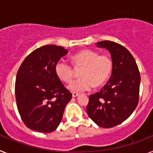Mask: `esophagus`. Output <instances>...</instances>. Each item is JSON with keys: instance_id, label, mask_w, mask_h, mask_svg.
<instances>
[{"instance_id": "obj_1", "label": "esophagus", "mask_w": 153, "mask_h": 153, "mask_svg": "<svg viewBox=\"0 0 153 153\" xmlns=\"http://www.w3.org/2000/svg\"><path fill=\"white\" fill-rule=\"evenodd\" d=\"M72 96H73V97H78V96H79V94L78 93H73Z\"/></svg>"}]
</instances>
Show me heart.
Returning a JSON list of instances; mask_svg holds the SVG:
<instances>
[{
  "instance_id": "1",
  "label": "heart",
  "mask_w": 153,
  "mask_h": 153,
  "mask_svg": "<svg viewBox=\"0 0 153 153\" xmlns=\"http://www.w3.org/2000/svg\"><path fill=\"white\" fill-rule=\"evenodd\" d=\"M72 61L76 67H83L81 77L69 85L68 89L74 93L87 91L93 86L98 87L106 83L113 70V61L108 55L100 54L92 50H82L73 55ZM57 77L64 83H70L74 78V70L70 63L59 60L55 65Z\"/></svg>"
}]
</instances>
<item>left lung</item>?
Instances as JSON below:
<instances>
[{"label":"left lung","instance_id":"1","mask_svg":"<svg viewBox=\"0 0 153 153\" xmlns=\"http://www.w3.org/2000/svg\"><path fill=\"white\" fill-rule=\"evenodd\" d=\"M111 54V77L100 92L90 96L86 112L93 122L103 128L122 123L139 102L140 74L134 57L123 46L109 40L97 43Z\"/></svg>","mask_w":153,"mask_h":153}]
</instances>
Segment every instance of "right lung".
Segmentation results:
<instances>
[{
    "instance_id": "1",
    "label": "right lung",
    "mask_w": 153,
    "mask_h": 153,
    "mask_svg": "<svg viewBox=\"0 0 153 153\" xmlns=\"http://www.w3.org/2000/svg\"><path fill=\"white\" fill-rule=\"evenodd\" d=\"M68 50L46 45L30 53L17 74L15 97L24 124L44 133L54 131L60 123L72 93L55 73V65Z\"/></svg>"
}]
</instances>
